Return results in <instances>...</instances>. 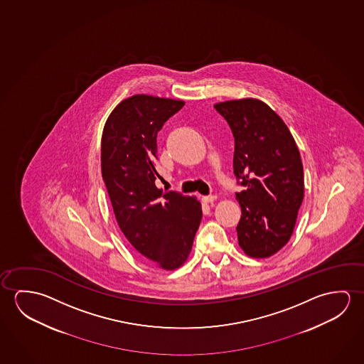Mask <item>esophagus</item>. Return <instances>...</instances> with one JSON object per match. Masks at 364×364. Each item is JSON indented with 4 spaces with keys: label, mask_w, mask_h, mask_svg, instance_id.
I'll return each instance as SVG.
<instances>
[{
    "label": "esophagus",
    "mask_w": 364,
    "mask_h": 364,
    "mask_svg": "<svg viewBox=\"0 0 364 364\" xmlns=\"http://www.w3.org/2000/svg\"><path fill=\"white\" fill-rule=\"evenodd\" d=\"M218 197L216 196H203L202 197V202H205V203H211V202H214Z\"/></svg>",
    "instance_id": "esophagus-1"
}]
</instances>
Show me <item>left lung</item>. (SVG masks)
<instances>
[{
  "label": "left lung",
  "instance_id": "obj_1",
  "mask_svg": "<svg viewBox=\"0 0 364 364\" xmlns=\"http://www.w3.org/2000/svg\"><path fill=\"white\" fill-rule=\"evenodd\" d=\"M230 127L234 174L245 190L237 242L252 258H268L289 242L304 200V167L292 134L268 105L257 98L215 104Z\"/></svg>",
  "mask_w": 364,
  "mask_h": 364
}]
</instances>
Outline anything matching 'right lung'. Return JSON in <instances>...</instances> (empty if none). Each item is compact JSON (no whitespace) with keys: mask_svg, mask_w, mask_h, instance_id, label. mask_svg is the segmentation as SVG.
Masks as SVG:
<instances>
[{"mask_svg":"<svg viewBox=\"0 0 364 364\" xmlns=\"http://www.w3.org/2000/svg\"><path fill=\"white\" fill-rule=\"evenodd\" d=\"M182 100L134 95L105 122L101 171L117 225L150 263L174 271L188 258L202 219L200 201L156 186V134Z\"/></svg>","mask_w":364,"mask_h":364,"instance_id":"right-lung-1","label":"right lung"}]
</instances>
